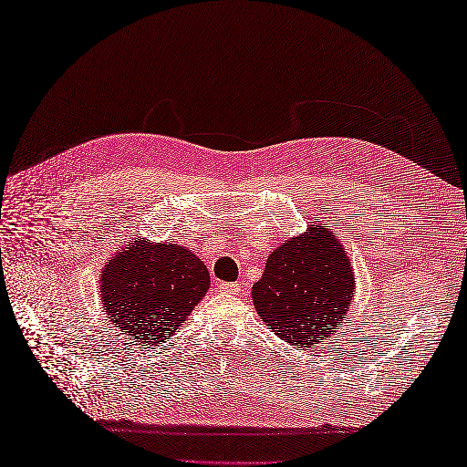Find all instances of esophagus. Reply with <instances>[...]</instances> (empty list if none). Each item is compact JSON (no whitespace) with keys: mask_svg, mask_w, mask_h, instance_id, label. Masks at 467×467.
<instances>
[{"mask_svg":"<svg viewBox=\"0 0 467 467\" xmlns=\"http://www.w3.org/2000/svg\"><path fill=\"white\" fill-rule=\"evenodd\" d=\"M239 288H242V286H239L237 282H220V285H218V290L225 292V294H237Z\"/></svg>","mask_w":467,"mask_h":467,"instance_id":"1","label":"esophagus"}]
</instances>
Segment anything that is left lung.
Wrapping results in <instances>:
<instances>
[{
  "instance_id": "1",
  "label": "left lung",
  "mask_w": 467,
  "mask_h": 467,
  "mask_svg": "<svg viewBox=\"0 0 467 467\" xmlns=\"http://www.w3.org/2000/svg\"><path fill=\"white\" fill-rule=\"evenodd\" d=\"M352 294L348 253L327 225L307 228L276 247L251 290L266 327L300 350L329 341L343 325Z\"/></svg>"
}]
</instances>
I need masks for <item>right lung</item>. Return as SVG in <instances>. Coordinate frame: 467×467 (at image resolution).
<instances>
[{"label":"right lung","mask_w":467,"mask_h":467,"mask_svg":"<svg viewBox=\"0 0 467 467\" xmlns=\"http://www.w3.org/2000/svg\"><path fill=\"white\" fill-rule=\"evenodd\" d=\"M208 288V268L192 251L144 237L112 253L101 275L107 316L124 338L142 347L171 337Z\"/></svg>","instance_id":"right-lung-1"}]
</instances>
